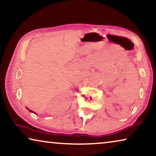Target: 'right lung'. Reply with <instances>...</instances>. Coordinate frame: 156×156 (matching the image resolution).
Returning a JSON list of instances; mask_svg holds the SVG:
<instances>
[{
	"mask_svg": "<svg viewBox=\"0 0 156 156\" xmlns=\"http://www.w3.org/2000/svg\"><path fill=\"white\" fill-rule=\"evenodd\" d=\"M28 109V110H30V109ZM30 112H33L32 111H31V110H30Z\"/></svg>",
	"mask_w": 156,
	"mask_h": 156,
	"instance_id": "obj_1",
	"label": "right lung"
}]
</instances>
